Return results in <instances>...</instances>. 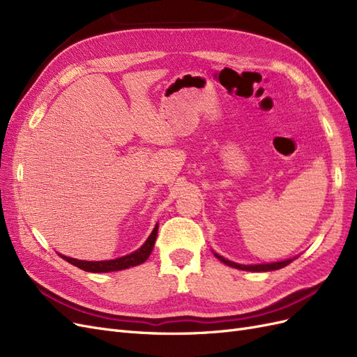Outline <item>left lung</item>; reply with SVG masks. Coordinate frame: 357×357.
<instances>
[{"instance_id": "8db88e82", "label": "left lung", "mask_w": 357, "mask_h": 357, "mask_svg": "<svg viewBox=\"0 0 357 357\" xmlns=\"http://www.w3.org/2000/svg\"><path fill=\"white\" fill-rule=\"evenodd\" d=\"M214 256L219 259L220 262H223L225 265L236 268V269H243V271H255V273H266V271H274V269H280V268H284L287 266L294 259H286V261L282 262H273V264H259V265H241V264H235L228 261V259H225L223 256L214 253Z\"/></svg>"}]
</instances>
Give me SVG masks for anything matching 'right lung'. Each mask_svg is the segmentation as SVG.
Instances as JSON below:
<instances>
[{
    "mask_svg": "<svg viewBox=\"0 0 357 357\" xmlns=\"http://www.w3.org/2000/svg\"><path fill=\"white\" fill-rule=\"evenodd\" d=\"M156 235H158V225L155 226V229L152 231V234L149 235V238L146 240V243L138 248V250L129 253L126 256L122 257H117L113 259V261H98V262H92V261H79V259H74V257H68V256H63L59 255L62 259H66V261L74 266H77L83 271H88V273H110V271H121V269H126V268H131V266H137L139 264H143L147 261V257L150 256L153 250V245L156 241Z\"/></svg>",
    "mask_w": 357,
    "mask_h": 357,
    "instance_id": "obj_1",
    "label": "right lung"
}]
</instances>
